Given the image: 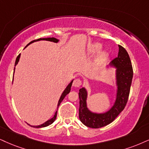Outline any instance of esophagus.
I'll return each mask as SVG.
<instances>
[{
  "mask_svg": "<svg viewBox=\"0 0 149 149\" xmlns=\"http://www.w3.org/2000/svg\"><path fill=\"white\" fill-rule=\"evenodd\" d=\"M81 84H82L81 80H80L79 79H75L74 80V81H73L72 85L74 87L78 88V87H79Z\"/></svg>",
  "mask_w": 149,
  "mask_h": 149,
  "instance_id": "1",
  "label": "esophagus"
}]
</instances>
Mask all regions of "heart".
<instances>
[{
	"label": "heart",
	"instance_id": "b5f03b06",
	"mask_svg": "<svg viewBox=\"0 0 149 149\" xmlns=\"http://www.w3.org/2000/svg\"><path fill=\"white\" fill-rule=\"evenodd\" d=\"M102 47V45L100 43H95L91 44L90 46L88 47L87 49V56H93L97 54L101 50ZM108 57H109V54H108V52L106 51H102L101 52L100 54H98V56H97V58H95L94 63L95 67L99 68L102 66L107 61L108 59Z\"/></svg>",
	"mask_w": 149,
	"mask_h": 149
}]
</instances>
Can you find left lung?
Segmentation results:
<instances>
[{
	"mask_svg": "<svg viewBox=\"0 0 149 149\" xmlns=\"http://www.w3.org/2000/svg\"><path fill=\"white\" fill-rule=\"evenodd\" d=\"M118 46V56L110 63V65L116 68L117 85L116 99L111 109L103 113H93L90 111L86 102L88 92L85 88L79 90V117L81 122L88 127L99 128L111 124L124 109L128 102L133 79V67L127 51L121 45Z\"/></svg>",
	"mask_w": 149,
	"mask_h": 149,
	"instance_id": "left-lung-1",
	"label": "left lung"
}]
</instances>
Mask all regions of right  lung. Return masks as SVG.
I'll use <instances>...</instances> for the list:
<instances>
[{
    "label": "right lung",
    "instance_id": "add662e5",
    "mask_svg": "<svg viewBox=\"0 0 149 149\" xmlns=\"http://www.w3.org/2000/svg\"><path fill=\"white\" fill-rule=\"evenodd\" d=\"M52 41V42H54V43H58V39H56V38H54V37H52V38H38V39H36V40H34V41H31L30 43H29L25 47V48L26 47H27V45H29L30 44L34 43V42H36V41ZM20 56H21V54H19V55L16 57V61H15V66L17 65L18 61H19V59H20ZM14 71H15V68H14ZM72 81H73V79L71 81L70 83L67 86V87L65 88V89L64 90V91L63 92V93H62L60 97V99L59 100H58V104H57V110H58V106H59L60 104L61 103L62 101L63 100V99L65 98V97L67 95L68 93L70 92V89H71V86H72ZM56 115H57V111L55 112V114L54 115V117H52L51 119H48V120L46 121L45 123H43V124H41V125H38V126H32V125H30V126H32V127H34V128H43V127H46V126L50 125V124H52L53 122H54L55 119H56Z\"/></svg>",
    "mask_w": 149,
    "mask_h": 149
}]
</instances>
